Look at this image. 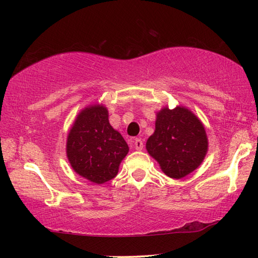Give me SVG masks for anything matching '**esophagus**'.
<instances>
[{"instance_id": "esophagus-1", "label": "esophagus", "mask_w": 258, "mask_h": 258, "mask_svg": "<svg viewBox=\"0 0 258 258\" xmlns=\"http://www.w3.org/2000/svg\"><path fill=\"white\" fill-rule=\"evenodd\" d=\"M134 148L137 150H142L143 149V142L141 139H135L134 140Z\"/></svg>"}]
</instances>
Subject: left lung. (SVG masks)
I'll list each match as a JSON object with an SVG mask.
<instances>
[{"label": "left lung", "mask_w": 258, "mask_h": 258, "mask_svg": "<svg viewBox=\"0 0 258 258\" xmlns=\"http://www.w3.org/2000/svg\"><path fill=\"white\" fill-rule=\"evenodd\" d=\"M207 148L204 125L190 110L164 108L157 113L156 130L148 139L147 150L166 175L182 178L194 172L204 160Z\"/></svg>", "instance_id": "obj_1"}]
</instances>
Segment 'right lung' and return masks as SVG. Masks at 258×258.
Instances as JSON below:
<instances>
[{"label": "right lung", "mask_w": 258, "mask_h": 258, "mask_svg": "<svg viewBox=\"0 0 258 258\" xmlns=\"http://www.w3.org/2000/svg\"><path fill=\"white\" fill-rule=\"evenodd\" d=\"M128 146L111 127L108 110L91 106L78 115L67 139V157L74 171L97 184L112 180Z\"/></svg>", "instance_id": "right-lung-1"}]
</instances>
